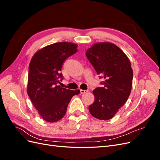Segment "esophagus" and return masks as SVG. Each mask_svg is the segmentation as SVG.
<instances>
[{
    "instance_id": "esophagus-1",
    "label": "esophagus",
    "mask_w": 160,
    "mask_h": 160,
    "mask_svg": "<svg viewBox=\"0 0 160 160\" xmlns=\"http://www.w3.org/2000/svg\"><path fill=\"white\" fill-rule=\"evenodd\" d=\"M89 91L88 90H83V89H80V93L81 94L83 93H87V92H88Z\"/></svg>"
}]
</instances>
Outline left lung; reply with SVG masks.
<instances>
[{
    "label": "left lung",
    "instance_id": "left-lung-1",
    "mask_svg": "<svg viewBox=\"0 0 160 160\" xmlns=\"http://www.w3.org/2000/svg\"><path fill=\"white\" fill-rule=\"evenodd\" d=\"M85 54L98 74L104 79L103 88L93 91L95 101L89 106V111L97 119H110L126 102L132 91L130 61L119 47L109 42L95 43Z\"/></svg>",
    "mask_w": 160,
    "mask_h": 160
}]
</instances>
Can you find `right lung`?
Listing matches in <instances>:
<instances>
[{"mask_svg": "<svg viewBox=\"0 0 160 160\" xmlns=\"http://www.w3.org/2000/svg\"><path fill=\"white\" fill-rule=\"evenodd\" d=\"M77 47L70 42H56L37 51L31 60L27 93L38 114L47 122H56L63 118L71 98L80 93L79 89L58 85L62 79L60 72L62 63L77 51Z\"/></svg>", "mask_w": 160, "mask_h": 160, "instance_id": "1", "label": "right lung"}]
</instances>
